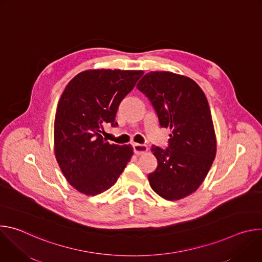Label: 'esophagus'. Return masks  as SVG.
<instances>
[{"label":"esophagus","mask_w":262,"mask_h":262,"mask_svg":"<svg viewBox=\"0 0 262 262\" xmlns=\"http://www.w3.org/2000/svg\"><path fill=\"white\" fill-rule=\"evenodd\" d=\"M133 147H134V152L138 156L140 155H143L145 154L147 150H148V147L147 145L145 144H138V143H135L133 144Z\"/></svg>","instance_id":"34e87169"}]
</instances>
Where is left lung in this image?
<instances>
[{
  "instance_id": "left-lung-1",
  "label": "left lung",
  "mask_w": 262,
  "mask_h": 262,
  "mask_svg": "<svg viewBox=\"0 0 262 262\" xmlns=\"http://www.w3.org/2000/svg\"><path fill=\"white\" fill-rule=\"evenodd\" d=\"M137 88L151 102L161 127L171 129L167 148L151 147L158 167L149 183L164 199H182L201 185L215 157L206 96L192 79L169 71L146 73Z\"/></svg>"
}]
</instances>
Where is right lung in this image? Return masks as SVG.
Instances as JSON below:
<instances>
[{
    "label": "right lung",
    "mask_w": 262,
    "mask_h": 262,
    "mask_svg": "<svg viewBox=\"0 0 262 262\" xmlns=\"http://www.w3.org/2000/svg\"><path fill=\"white\" fill-rule=\"evenodd\" d=\"M142 76V70H86L63 91L55 117V155L79 192L95 196L106 191L130 161L132 145L110 144L101 134L105 124L118 126V106Z\"/></svg>",
    "instance_id": "add662e5"
}]
</instances>
